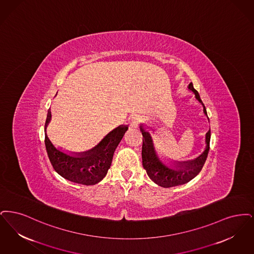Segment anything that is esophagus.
<instances>
[{"label": "esophagus", "instance_id": "esophagus-1", "mask_svg": "<svg viewBox=\"0 0 254 254\" xmlns=\"http://www.w3.org/2000/svg\"><path fill=\"white\" fill-rule=\"evenodd\" d=\"M139 123H140V118L138 116H134L130 121V126L132 128H136L139 125Z\"/></svg>", "mask_w": 254, "mask_h": 254}]
</instances>
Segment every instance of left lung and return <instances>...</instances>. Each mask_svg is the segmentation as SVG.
Returning a JSON list of instances; mask_svg holds the SVG:
<instances>
[{
  "instance_id": "8db88e82",
  "label": "left lung",
  "mask_w": 254,
  "mask_h": 254,
  "mask_svg": "<svg viewBox=\"0 0 254 254\" xmlns=\"http://www.w3.org/2000/svg\"><path fill=\"white\" fill-rule=\"evenodd\" d=\"M189 90L192 91L195 95V99L203 105V112L208 117L207 110L200 99L198 92L193 88L192 82L188 86ZM209 120V118H208ZM140 131L143 135L142 144V165L147 172V175L155 182V184L163 188L175 187L183 185L196 177L202 170L206 162L207 156L210 151V130L206 133V149L197 158L188 161H176L175 169L165 165L156 155L154 142L150 132H147L140 125Z\"/></svg>"
}]
</instances>
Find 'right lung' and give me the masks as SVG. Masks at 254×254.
<instances>
[{"mask_svg": "<svg viewBox=\"0 0 254 254\" xmlns=\"http://www.w3.org/2000/svg\"><path fill=\"white\" fill-rule=\"evenodd\" d=\"M51 121L48 110L44 126V143L49 160L56 172L69 181L82 185H95L106 176L113 155L121 142L128 126H119L109 132L96 147L76 155H67L57 149L46 133V127Z\"/></svg>", "mask_w": 254, "mask_h": 254, "instance_id": "1", "label": "right lung"}]
</instances>
